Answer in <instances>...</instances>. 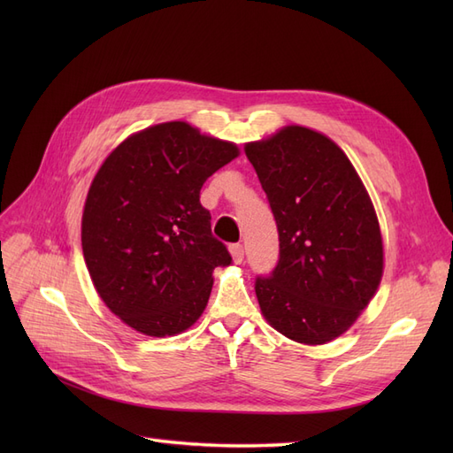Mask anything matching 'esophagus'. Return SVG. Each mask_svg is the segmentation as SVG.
Segmentation results:
<instances>
[{
  "label": "esophagus",
  "mask_w": 453,
  "mask_h": 453,
  "mask_svg": "<svg viewBox=\"0 0 453 453\" xmlns=\"http://www.w3.org/2000/svg\"><path fill=\"white\" fill-rule=\"evenodd\" d=\"M228 250H230L232 258H234V263L240 265L242 260H243V245H242V243H232Z\"/></svg>",
  "instance_id": "34e87169"
}]
</instances>
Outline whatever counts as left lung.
I'll list each match as a JSON object with an SVG mask.
<instances>
[{
    "instance_id": "1",
    "label": "left lung",
    "mask_w": 453,
    "mask_h": 453,
    "mask_svg": "<svg viewBox=\"0 0 453 453\" xmlns=\"http://www.w3.org/2000/svg\"><path fill=\"white\" fill-rule=\"evenodd\" d=\"M280 234V258L255 293L268 323L300 344L344 334L374 296L383 272L378 217L334 142L287 127L245 145Z\"/></svg>"
}]
</instances>
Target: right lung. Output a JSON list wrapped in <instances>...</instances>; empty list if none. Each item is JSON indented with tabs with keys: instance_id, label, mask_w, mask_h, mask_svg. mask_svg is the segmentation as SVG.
<instances>
[{
	"instance_id": "1",
	"label": "right lung",
	"mask_w": 453,
	"mask_h": 453,
	"mask_svg": "<svg viewBox=\"0 0 453 453\" xmlns=\"http://www.w3.org/2000/svg\"><path fill=\"white\" fill-rule=\"evenodd\" d=\"M238 147L173 120L122 142L85 202V263L105 306L147 336H173L208 304L217 266L232 257L200 203L205 180Z\"/></svg>"
}]
</instances>
